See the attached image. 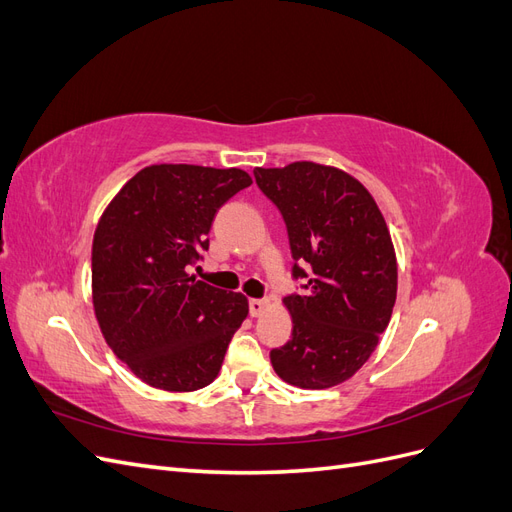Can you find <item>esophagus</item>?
<instances>
[{
  "instance_id": "34e87169",
  "label": "esophagus",
  "mask_w": 512,
  "mask_h": 512,
  "mask_svg": "<svg viewBox=\"0 0 512 512\" xmlns=\"http://www.w3.org/2000/svg\"><path fill=\"white\" fill-rule=\"evenodd\" d=\"M267 309V301L265 299H250V316L258 318L262 312Z\"/></svg>"
}]
</instances>
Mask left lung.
Masks as SVG:
<instances>
[{
	"mask_svg": "<svg viewBox=\"0 0 512 512\" xmlns=\"http://www.w3.org/2000/svg\"><path fill=\"white\" fill-rule=\"evenodd\" d=\"M260 192L280 209L303 292L284 299L292 337L271 350L284 382L329 389L376 350L397 297V262L376 200L348 173L314 162L256 168Z\"/></svg>",
	"mask_w": 512,
	"mask_h": 512,
	"instance_id": "1",
	"label": "left lung"
}]
</instances>
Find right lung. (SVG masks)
I'll return each mask as SVG.
<instances>
[{
  "instance_id": "right-lung-1",
  "label": "right lung",
  "mask_w": 512,
  "mask_h": 512,
  "mask_svg": "<svg viewBox=\"0 0 512 512\" xmlns=\"http://www.w3.org/2000/svg\"><path fill=\"white\" fill-rule=\"evenodd\" d=\"M247 185L252 177L241 168L147 166L123 185L96 228L91 286L102 335L153 389L211 384L247 316L241 292L188 273L209 250L215 213Z\"/></svg>"
}]
</instances>
